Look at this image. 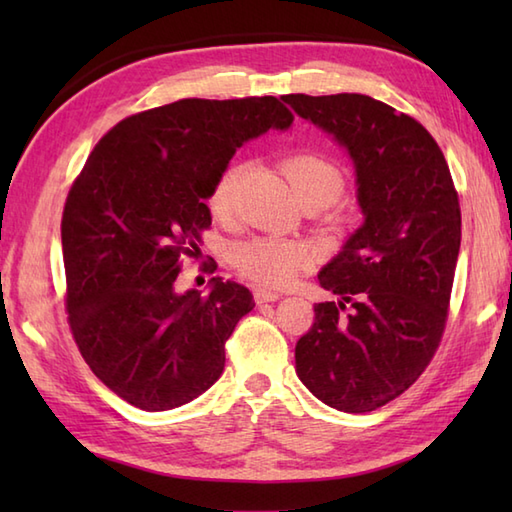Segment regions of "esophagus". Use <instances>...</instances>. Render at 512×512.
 Here are the masks:
<instances>
[{"instance_id":"esophagus-1","label":"esophagus","mask_w":512,"mask_h":512,"mask_svg":"<svg viewBox=\"0 0 512 512\" xmlns=\"http://www.w3.org/2000/svg\"><path fill=\"white\" fill-rule=\"evenodd\" d=\"M255 303H259V306H262V303H270V301H277V299H281V295L279 292H273V290H266V288H257L255 292Z\"/></svg>"}]
</instances>
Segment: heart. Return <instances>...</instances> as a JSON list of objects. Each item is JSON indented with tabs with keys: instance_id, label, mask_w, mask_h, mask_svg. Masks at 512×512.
Returning a JSON list of instances; mask_svg holds the SVG:
<instances>
[{
	"instance_id": "b5f03b06",
	"label": "heart",
	"mask_w": 512,
	"mask_h": 512,
	"mask_svg": "<svg viewBox=\"0 0 512 512\" xmlns=\"http://www.w3.org/2000/svg\"><path fill=\"white\" fill-rule=\"evenodd\" d=\"M286 176L295 189L299 202L317 198L325 206L334 204L341 198L345 189L343 173L336 169L330 160L317 154H299L286 162ZM239 178V167L233 165L220 173L209 193V211L215 217H226L233 209V193ZM314 248L299 239H284L273 235H259L244 239L233 246L231 262L233 266L255 281L259 286L279 288L290 284L301 270L314 264Z\"/></svg>"
}]
</instances>
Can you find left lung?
I'll use <instances>...</instances> for the list:
<instances>
[{"label": "left lung", "instance_id": "obj_1", "mask_svg": "<svg viewBox=\"0 0 512 512\" xmlns=\"http://www.w3.org/2000/svg\"><path fill=\"white\" fill-rule=\"evenodd\" d=\"M284 101L347 149L365 215L321 268V288L339 301L314 306L297 376L325 405L374 411L416 383L440 345L462 237L458 191L416 118L365 94Z\"/></svg>", "mask_w": 512, "mask_h": 512}]
</instances>
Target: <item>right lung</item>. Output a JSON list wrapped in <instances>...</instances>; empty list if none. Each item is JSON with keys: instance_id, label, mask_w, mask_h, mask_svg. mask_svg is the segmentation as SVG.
<instances>
[{"instance_id": "add662e5", "label": "right lung", "mask_w": 512, "mask_h": 512, "mask_svg": "<svg viewBox=\"0 0 512 512\" xmlns=\"http://www.w3.org/2000/svg\"><path fill=\"white\" fill-rule=\"evenodd\" d=\"M292 121L275 96L182 99L123 118L74 180L61 220L70 330L129 405L176 409L222 376L253 295L220 277L206 297L178 292L176 277L211 226L204 200L237 147Z\"/></svg>"}]
</instances>
